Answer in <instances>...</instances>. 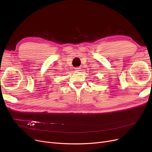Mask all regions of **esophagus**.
Masks as SVG:
<instances>
[{"instance_id":"1","label":"esophagus","mask_w":152,"mask_h":152,"mask_svg":"<svg viewBox=\"0 0 152 152\" xmlns=\"http://www.w3.org/2000/svg\"><path fill=\"white\" fill-rule=\"evenodd\" d=\"M75 69L76 71H81V68L79 67H76V68H75Z\"/></svg>"}]
</instances>
